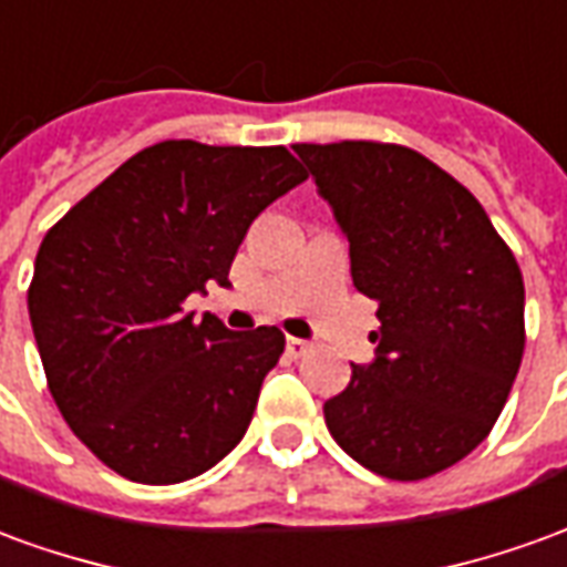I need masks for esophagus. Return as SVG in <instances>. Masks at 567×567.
<instances>
[{
	"mask_svg": "<svg viewBox=\"0 0 567 567\" xmlns=\"http://www.w3.org/2000/svg\"><path fill=\"white\" fill-rule=\"evenodd\" d=\"M285 349H288V355H291V358H300L309 349V340H300V337H288V340H285Z\"/></svg>",
	"mask_w": 567,
	"mask_h": 567,
	"instance_id": "esophagus-1",
	"label": "esophagus"
}]
</instances>
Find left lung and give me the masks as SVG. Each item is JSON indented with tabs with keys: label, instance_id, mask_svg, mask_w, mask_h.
Listing matches in <instances>:
<instances>
[{
	"label": "left lung",
	"instance_id": "left-lung-1",
	"mask_svg": "<svg viewBox=\"0 0 567 567\" xmlns=\"http://www.w3.org/2000/svg\"><path fill=\"white\" fill-rule=\"evenodd\" d=\"M377 300V358L324 401L331 437L389 480H425L476 450L525 349L519 264L464 185L392 142L295 145Z\"/></svg>",
	"mask_w": 567,
	"mask_h": 567
}]
</instances>
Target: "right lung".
<instances>
[{
  "mask_svg": "<svg viewBox=\"0 0 567 567\" xmlns=\"http://www.w3.org/2000/svg\"><path fill=\"white\" fill-rule=\"evenodd\" d=\"M307 178L282 145L166 140L133 154L44 234L30 321L66 425L115 474L169 486L246 434L279 328L227 331L185 300L227 272L246 230Z\"/></svg>",
  "mask_w": 567,
  "mask_h": 567,
  "instance_id": "obj_1",
  "label": "right lung"
}]
</instances>
